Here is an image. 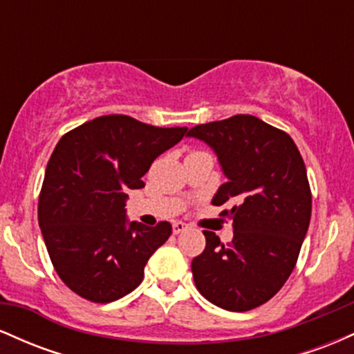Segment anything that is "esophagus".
<instances>
[{
  "instance_id": "1",
  "label": "esophagus",
  "mask_w": 354,
  "mask_h": 354,
  "mask_svg": "<svg viewBox=\"0 0 354 354\" xmlns=\"http://www.w3.org/2000/svg\"><path fill=\"white\" fill-rule=\"evenodd\" d=\"M186 228H188V225H185V223H181V221L173 223V233L174 234L183 233V231H186Z\"/></svg>"
}]
</instances>
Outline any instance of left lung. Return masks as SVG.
<instances>
[{"label":"left lung","instance_id":"obj_1","mask_svg":"<svg viewBox=\"0 0 354 354\" xmlns=\"http://www.w3.org/2000/svg\"><path fill=\"white\" fill-rule=\"evenodd\" d=\"M208 143L228 181L214 206H228L233 239L203 231L206 246L191 261L194 284L208 301L228 311H250L270 301L290 278L311 219L306 166L283 129L251 115H234L191 128Z\"/></svg>","mask_w":354,"mask_h":354}]
</instances>
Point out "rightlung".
Wrapping results in <instances>:
<instances>
[{"label": "right lung", "instance_id": "add662e5", "mask_svg": "<svg viewBox=\"0 0 354 354\" xmlns=\"http://www.w3.org/2000/svg\"><path fill=\"white\" fill-rule=\"evenodd\" d=\"M188 133L126 115H106L71 129L56 145L39 193L38 221L61 281L81 298L111 303L140 286L149 256L171 234L126 221V191L161 153Z\"/></svg>", "mask_w": 354, "mask_h": 354}]
</instances>
